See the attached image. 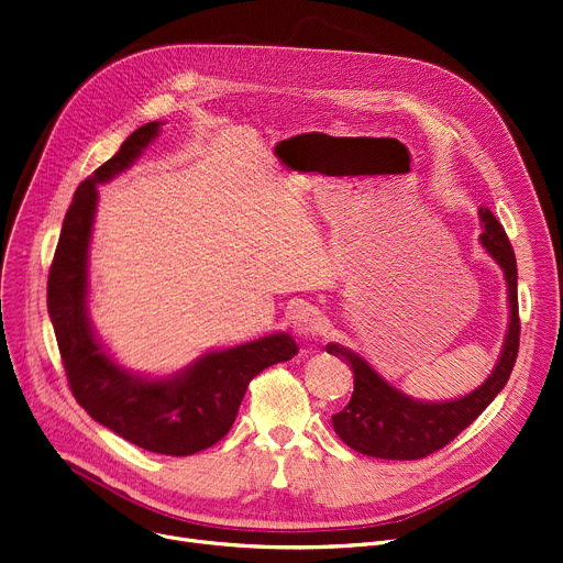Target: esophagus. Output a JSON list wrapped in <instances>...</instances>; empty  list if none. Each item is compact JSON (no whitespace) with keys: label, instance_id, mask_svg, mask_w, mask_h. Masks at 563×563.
Listing matches in <instances>:
<instances>
[{"label":"esophagus","instance_id":"34e87169","mask_svg":"<svg viewBox=\"0 0 563 563\" xmlns=\"http://www.w3.org/2000/svg\"><path fill=\"white\" fill-rule=\"evenodd\" d=\"M292 331L299 335V338H316L322 329H324V322H322V316L318 309L313 307H299L292 318Z\"/></svg>","mask_w":563,"mask_h":563}]
</instances>
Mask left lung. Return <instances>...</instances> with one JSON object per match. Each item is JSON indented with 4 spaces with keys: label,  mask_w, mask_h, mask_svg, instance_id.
I'll return each instance as SVG.
<instances>
[{
    "label": "left lung",
    "mask_w": 563,
    "mask_h": 563,
    "mask_svg": "<svg viewBox=\"0 0 563 563\" xmlns=\"http://www.w3.org/2000/svg\"><path fill=\"white\" fill-rule=\"evenodd\" d=\"M481 221L485 228L481 243L503 268L509 297V329L496 369L471 395L453 401L428 404L399 393L356 352L344 350L333 342L327 344V354L352 365L354 372V395L350 404L331 417L338 438L350 449L380 460L426 457L453 442L466 426L481 417V412L505 387L518 356V340H521L516 256L503 225L487 207H481Z\"/></svg>",
    "instance_id": "left-lung-1"
}]
</instances>
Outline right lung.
Returning <instances> with one entry per match:
<instances>
[{
	"mask_svg": "<svg viewBox=\"0 0 563 563\" xmlns=\"http://www.w3.org/2000/svg\"><path fill=\"white\" fill-rule=\"evenodd\" d=\"M157 133V121L137 128L114 157L78 185L49 271L47 309L78 406L144 451L183 457L221 442L250 380L275 363L290 361L297 344L288 333H273L225 352H209L178 374L148 380L121 369L95 338L85 299L97 185L131 166Z\"/></svg>",
	"mask_w": 563,
	"mask_h": 563,
	"instance_id": "1",
	"label": "right lung"
}]
</instances>
